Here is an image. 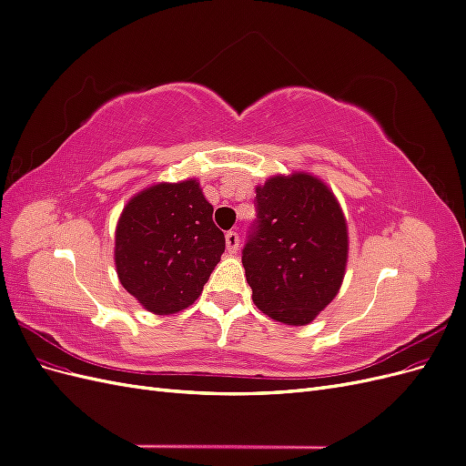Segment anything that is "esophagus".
<instances>
[{"label":"esophagus","instance_id":"34e87169","mask_svg":"<svg viewBox=\"0 0 466 466\" xmlns=\"http://www.w3.org/2000/svg\"><path fill=\"white\" fill-rule=\"evenodd\" d=\"M225 245H228V250L231 255L238 250V233L237 231H228L225 233Z\"/></svg>","mask_w":466,"mask_h":466}]
</instances>
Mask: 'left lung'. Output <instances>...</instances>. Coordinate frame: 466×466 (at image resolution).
Masks as SVG:
<instances>
[{
    "mask_svg": "<svg viewBox=\"0 0 466 466\" xmlns=\"http://www.w3.org/2000/svg\"><path fill=\"white\" fill-rule=\"evenodd\" d=\"M257 208V231L243 248L252 301L270 319L303 327L342 286L346 216L327 182L303 171L258 185Z\"/></svg>",
    "mask_w": 466,
    "mask_h": 466,
    "instance_id": "1",
    "label": "left lung"
}]
</instances>
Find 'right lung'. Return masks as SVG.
Listing matches in <instances>:
<instances>
[{
  "mask_svg": "<svg viewBox=\"0 0 466 466\" xmlns=\"http://www.w3.org/2000/svg\"><path fill=\"white\" fill-rule=\"evenodd\" d=\"M196 178L157 182L124 206L116 223L120 284L153 315L190 307L218 266L225 237Z\"/></svg>",
  "mask_w": 466,
  "mask_h": 466,
  "instance_id": "right-lung-1",
  "label": "right lung"
}]
</instances>
